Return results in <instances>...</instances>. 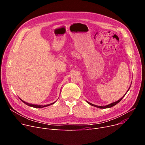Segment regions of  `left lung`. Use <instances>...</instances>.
Segmentation results:
<instances>
[{"instance_id": "8db88e82", "label": "left lung", "mask_w": 145, "mask_h": 145, "mask_svg": "<svg viewBox=\"0 0 145 145\" xmlns=\"http://www.w3.org/2000/svg\"><path fill=\"white\" fill-rule=\"evenodd\" d=\"M130 87H131V86H129V88H128V89L127 90V93L120 99H118V101H116V102H113V103H110V104H109V105H106V106H98V105H94V104H93V103H90V102H88V101H87V102L89 104V105H92V106H95V107H97V108H100V109H106V108H112V107H113V106H114V105H116V104H117L118 102H120V101H121V100L124 97V96L125 95V94L127 93V92L128 91V90L129 89V88H130Z\"/></svg>"}]
</instances>
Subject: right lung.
Instances as JSON below:
<instances>
[{
    "mask_svg": "<svg viewBox=\"0 0 145 145\" xmlns=\"http://www.w3.org/2000/svg\"><path fill=\"white\" fill-rule=\"evenodd\" d=\"M21 101H22V102H24V103H25L27 105H28L29 106H31V107H33V108H44V107H46V106H50V105H51L52 104H54L56 102V101H55L53 103H51L50 104H48V105H34V104H31V103H27L25 101H24L23 100H22L21 98H20Z\"/></svg>",
    "mask_w": 145,
    "mask_h": 145,
    "instance_id": "add662e5",
    "label": "right lung"
}]
</instances>
